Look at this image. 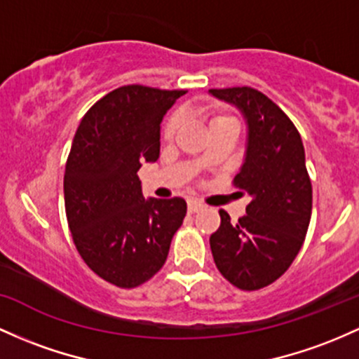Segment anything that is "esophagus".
Here are the masks:
<instances>
[{"label": "esophagus", "instance_id": "34e87169", "mask_svg": "<svg viewBox=\"0 0 359 359\" xmlns=\"http://www.w3.org/2000/svg\"><path fill=\"white\" fill-rule=\"evenodd\" d=\"M204 208V204L203 203H199V201H196V199H191L187 203V210H189V212H198L199 210H203Z\"/></svg>", "mask_w": 359, "mask_h": 359}]
</instances>
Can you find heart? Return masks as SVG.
I'll return each instance as SVG.
<instances>
[{"label": "heart", "instance_id": "1", "mask_svg": "<svg viewBox=\"0 0 359 359\" xmlns=\"http://www.w3.org/2000/svg\"><path fill=\"white\" fill-rule=\"evenodd\" d=\"M224 121H235V119L231 116H228V114H223V112L211 114L210 128H211V126L219 124V122H224ZM180 126H182V119H180L179 114H172V116L167 119V122H165L163 131H161V136H163V140L165 141H173V137H175L177 133H179Z\"/></svg>", "mask_w": 359, "mask_h": 359}]
</instances>
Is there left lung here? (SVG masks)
<instances>
[{"label": "left lung", "mask_w": 359, "mask_h": 359, "mask_svg": "<svg viewBox=\"0 0 359 359\" xmlns=\"http://www.w3.org/2000/svg\"><path fill=\"white\" fill-rule=\"evenodd\" d=\"M210 93L242 110L249 126L245 163L233 186L252 201L237 223L219 210L210 237L216 267L243 291L269 286L300 252L310 216L312 182L298 129L269 97L250 86L211 88Z\"/></svg>", "instance_id": "left-lung-1"}]
</instances>
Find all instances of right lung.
I'll return each instance as SVG.
<instances>
[{
	"instance_id": "obj_1",
	"label": "right lung",
	"mask_w": 359,
	"mask_h": 359,
	"mask_svg": "<svg viewBox=\"0 0 359 359\" xmlns=\"http://www.w3.org/2000/svg\"><path fill=\"white\" fill-rule=\"evenodd\" d=\"M186 90L124 85L95 102L66 161L65 206L74 247L98 278L137 288L167 261L182 198L144 199L137 170L160 155V122Z\"/></svg>"
}]
</instances>
